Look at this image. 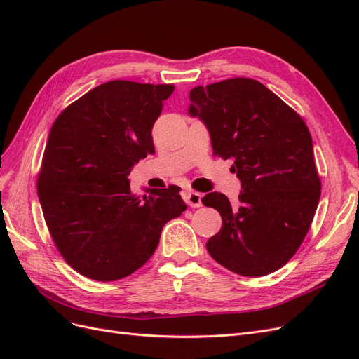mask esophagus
<instances>
[{"instance_id": "1", "label": "esophagus", "mask_w": 359, "mask_h": 359, "mask_svg": "<svg viewBox=\"0 0 359 359\" xmlns=\"http://www.w3.org/2000/svg\"><path fill=\"white\" fill-rule=\"evenodd\" d=\"M186 202L191 206V208H199V206H202V194L198 191H187Z\"/></svg>"}]
</instances>
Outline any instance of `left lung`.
Wrapping results in <instances>:
<instances>
[{
  "label": "left lung",
  "instance_id": "1",
  "mask_svg": "<svg viewBox=\"0 0 359 359\" xmlns=\"http://www.w3.org/2000/svg\"><path fill=\"white\" fill-rule=\"evenodd\" d=\"M190 100L189 114L208 128L214 154L233 161L231 170L243 187L238 206L223 193L203 196L223 222L206 250L235 274L274 273L297 253L320 198L309 127L255 79L196 86Z\"/></svg>",
  "mask_w": 359,
  "mask_h": 359
}]
</instances>
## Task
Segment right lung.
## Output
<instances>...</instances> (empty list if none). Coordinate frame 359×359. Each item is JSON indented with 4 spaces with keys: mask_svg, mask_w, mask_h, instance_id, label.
<instances>
[{
    "mask_svg": "<svg viewBox=\"0 0 359 359\" xmlns=\"http://www.w3.org/2000/svg\"><path fill=\"white\" fill-rule=\"evenodd\" d=\"M173 85L111 81L73 102L53 123L37 193L58 252L79 274L114 281L154 255L163 226L187 205L178 186L130 190V170L154 154L151 130Z\"/></svg>",
    "mask_w": 359,
    "mask_h": 359,
    "instance_id": "obj_1",
    "label": "right lung"
}]
</instances>
